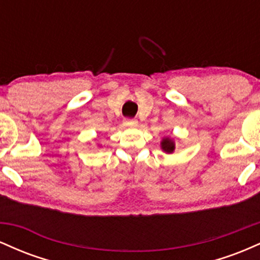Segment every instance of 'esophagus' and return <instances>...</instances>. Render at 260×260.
Listing matches in <instances>:
<instances>
[{
	"mask_svg": "<svg viewBox=\"0 0 260 260\" xmlns=\"http://www.w3.org/2000/svg\"><path fill=\"white\" fill-rule=\"evenodd\" d=\"M124 126L127 127H137L138 126V121L137 120H128V118H126V120L123 121Z\"/></svg>",
	"mask_w": 260,
	"mask_h": 260,
	"instance_id": "1",
	"label": "esophagus"
}]
</instances>
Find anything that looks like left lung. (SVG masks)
<instances>
[{
	"label": "left lung",
	"instance_id": "left-lung-1",
	"mask_svg": "<svg viewBox=\"0 0 260 260\" xmlns=\"http://www.w3.org/2000/svg\"><path fill=\"white\" fill-rule=\"evenodd\" d=\"M160 147L162 149L164 153L166 154H172L175 151V140L170 137H164L162 140L160 142Z\"/></svg>",
	"mask_w": 260,
	"mask_h": 260
}]
</instances>
